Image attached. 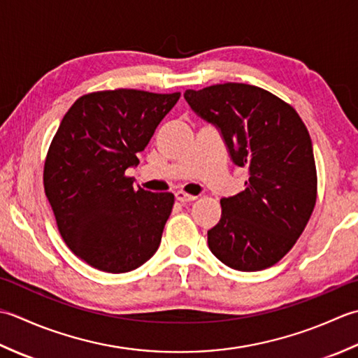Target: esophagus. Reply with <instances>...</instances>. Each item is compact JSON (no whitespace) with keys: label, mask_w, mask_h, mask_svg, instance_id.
I'll return each instance as SVG.
<instances>
[{"label":"esophagus","mask_w":358,"mask_h":358,"mask_svg":"<svg viewBox=\"0 0 358 358\" xmlns=\"http://www.w3.org/2000/svg\"><path fill=\"white\" fill-rule=\"evenodd\" d=\"M176 199L182 203H187V202H193L198 199V196H193V194H188V193H184V192H178L176 193Z\"/></svg>","instance_id":"1"}]
</instances>
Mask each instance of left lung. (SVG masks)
Segmentation results:
<instances>
[{"label": "left lung", "instance_id": "8db88e82", "mask_svg": "<svg viewBox=\"0 0 358 358\" xmlns=\"http://www.w3.org/2000/svg\"><path fill=\"white\" fill-rule=\"evenodd\" d=\"M189 108L215 125L233 164L249 170L245 189L221 199L208 230L211 253L235 271L276 264L308 225L317 202V170L309 131L286 101L245 83L187 90Z\"/></svg>", "mask_w": 358, "mask_h": 358}]
</instances>
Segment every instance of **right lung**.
I'll return each mask as SVG.
<instances>
[{"label": "right lung", "mask_w": 358, "mask_h": 358, "mask_svg": "<svg viewBox=\"0 0 358 358\" xmlns=\"http://www.w3.org/2000/svg\"><path fill=\"white\" fill-rule=\"evenodd\" d=\"M180 92L99 91L69 108L50 143L43 182L57 227L69 249L99 271L125 273L159 249L174 196L133 187L159 123Z\"/></svg>", "instance_id": "obj_1"}]
</instances>
